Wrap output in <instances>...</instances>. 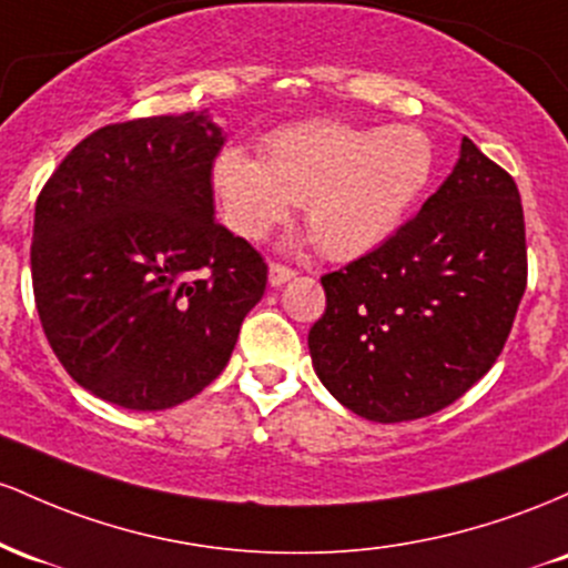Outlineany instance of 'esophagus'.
Returning a JSON list of instances; mask_svg holds the SVG:
<instances>
[{"instance_id": "esophagus-1", "label": "esophagus", "mask_w": 568, "mask_h": 568, "mask_svg": "<svg viewBox=\"0 0 568 568\" xmlns=\"http://www.w3.org/2000/svg\"><path fill=\"white\" fill-rule=\"evenodd\" d=\"M290 278H295V271H292V267H286L282 263L267 265V282H271V286H282L290 282Z\"/></svg>"}]
</instances>
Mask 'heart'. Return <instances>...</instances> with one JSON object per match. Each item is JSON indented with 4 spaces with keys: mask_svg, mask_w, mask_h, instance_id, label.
<instances>
[{
    "mask_svg": "<svg viewBox=\"0 0 568 568\" xmlns=\"http://www.w3.org/2000/svg\"><path fill=\"white\" fill-rule=\"evenodd\" d=\"M435 146L418 125L359 129L314 120L263 142V158L227 146L212 163L222 222L260 241L303 203L305 222L333 260L365 257L386 244L424 195Z\"/></svg>",
    "mask_w": 568,
    "mask_h": 568,
    "instance_id": "obj_1",
    "label": "heart"
}]
</instances>
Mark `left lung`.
Instances as JSON below:
<instances>
[{"instance_id":"1","label":"left lung","mask_w":568,"mask_h":568,"mask_svg":"<svg viewBox=\"0 0 568 568\" xmlns=\"http://www.w3.org/2000/svg\"><path fill=\"white\" fill-rule=\"evenodd\" d=\"M322 286L308 348L337 403L378 424L443 410L494 365L526 292L518 184L464 136L422 212Z\"/></svg>"}]
</instances>
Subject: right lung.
Returning a JSON list of instances; mask_svg holds the SVG:
<instances>
[{"mask_svg":"<svg viewBox=\"0 0 568 568\" xmlns=\"http://www.w3.org/2000/svg\"><path fill=\"white\" fill-rule=\"evenodd\" d=\"M209 112L104 125L63 158L34 209L31 282L50 348L82 388L165 410L231 359L267 265L214 220Z\"/></svg>","mask_w":568,"mask_h":568,"instance_id":"1","label":"right lung"}]
</instances>
